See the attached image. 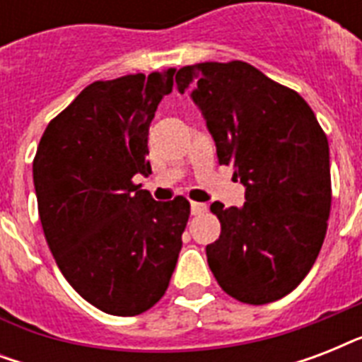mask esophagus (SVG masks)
Segmentation results:
<instances>
[{"instance_id":"esophagus-1","label":"esophagus","mask_w":362,"mask_h":362,"mask_svg":"<svg viewBox=\"0 0 362 362\" xmlns=\"http://www.w3.org/2000/svg\"><path fill=\"white\" fill-rule=\"evenodd\" d=\"M204 210H206V204H203V203H195V201H192V214H193V216L203 214Z\"/></svg>"}]
</instances>
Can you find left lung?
Returning a JSON list of instances; mask_svg holds the SVG:
<instances>
[{"label":"left lung","mask_w":362,"mask_h":362,"mask_svg":"<svg viewBox=\"0 0 362 362\" xmlns=\"http://www.w3.org/2000/svg\"><path fill=\"white\" fill-rule=\"evenodd\" d=\"M214 136L220 165L246 186L240 209L210 210L220 238L206 246L212 274L246 304L286 297L320 255L331 214L329 141L314 110L295 90L246 62H204L176 73Z\"/></svg>","instance_id":"obj_1"}]
</instances>
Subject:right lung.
<instances>
[{"mask_svg":"<svg viewBox=\"0 0 362 362\" xmlns=\"http://www.w3.org/2000/svg\"><path fill=\"white\" fill-rule=\"evenodd\" d=\"M175 69L86 86L42 133L33 184L56 264L84 300L139 315L163 297L182 247L189 201H153L148 129Z\"/></svg>","mask_w":362,"mask_h":362,"instance_id":"obj_1","label":"right lung"}]
</instances>
